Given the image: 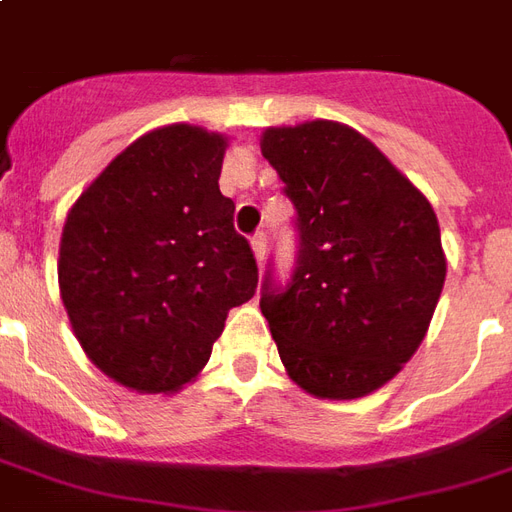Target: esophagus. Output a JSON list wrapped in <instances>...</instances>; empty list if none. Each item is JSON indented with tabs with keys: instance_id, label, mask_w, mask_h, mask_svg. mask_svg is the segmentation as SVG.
<instances>
[{
	"instance_id": "obj_1",
	"label": "esophagus",
	"mask_w": 512,
	"mask_h": 512,
	"mask_svg": "<svg viewBox=\"0 0 512 512\" xmlns=\"http://www.w3.org/2000/svg\"><path fill=\"white\" fill-rule=\"evenodd\" d=\"M266 236L263 233H257V236H252V252H255V260L257 263H263V257H266Z\"/></svg>"
}]
</instances>
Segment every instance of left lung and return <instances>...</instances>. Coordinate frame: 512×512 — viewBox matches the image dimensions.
Segmentation results:
<instances>
[{
    "label": "left lung",
    "mask_w": 512,
    "mask_h": 512,
    "mask_svg": "<svg viewBox=\"0 0 512 512\" xmlns=\"http://www.w3.org/2000/svg\"><path fill=\"white\" fill-rule=\"evenodd\" d=\"M260 151L285 181L301 236L293 282L260 298L287 377L317 399L369 396L429 331L448 274L437 214L339 121L268 127Z\"/></svg>",
    "instance_id": "left-lung-1"
}]
</instances>
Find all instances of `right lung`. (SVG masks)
<instances>
[{"label":"right lung","mask_w":512,"mask_h":512,"mask_svg":"<svg viewBox=\"0 0 512 512\" xmlns=\"http://www.w3.org/2000/svg\"><path fill=\"white\" fill-rule=\"evenodd\" d=\"M227 138L168 124L132 140L67 211L59 293L86 358L138 393L200 374L227 312L257 287L219 192Z\"/></svg>","instance_id":"right-lung-1"}]
</instances>
